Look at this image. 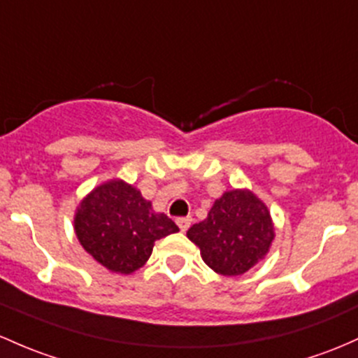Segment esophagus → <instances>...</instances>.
Segmentation results:
<instances>
[{
  "label": "esophagus",
  "instance_id": "esophagus-1",
  "mask_svg": "<svg viewBox=\"0 0 358 358\" xmlns=\"http://www.w3.org/2000/svg\"><path fill=\"white\" fill-rule=\"evenodd\" d=\"M190 223L192 217H178V220H176V224H178V228L182 229V231H187V229L190 228Z\"/></svg>",
  "mask_w": 358,
  "mask_h": 358
}]
</instances>
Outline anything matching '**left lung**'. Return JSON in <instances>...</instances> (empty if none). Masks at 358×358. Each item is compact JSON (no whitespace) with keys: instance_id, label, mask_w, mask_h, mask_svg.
I'll return each mask as SVG.
<instances>
[{"instance_id":"8db88e82","label":"left lung","mask_w":358,"mask_h":358,"mask_svg":"<svg viewBox=\"0 0 358 358\" xmlns=\"http://www.w3.org/2000/svg\"><path fill=\"white\" fill-rule=\"evenodd\" d=\"M201 257L221 276H240L268 255L276 236L271 210L250 189L221 194L208 217L187 231Z\"/></svg>"}]
</instances>
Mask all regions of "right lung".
Returning a JSON list of instances; mask_svg holds the SVG:
<instances>
[{
  "instance_id": "add662e5",
  "label": "right lung",
  "mask_w": 358,
  "mask_h": 358,
  "mask_svg": "<svg viewBox=\"0 0 358 358\" xmlns=\"http://www.w3.org/2000/svg\"><path fill=\"white\" fill-rule=\"evenodd\" d=\"M73 229L94 261L111 273L131 274L148 262L156 240L178 227L164 213H156L137 187L111 178L82 197Z\"/></svg>"
}]
</instances>
